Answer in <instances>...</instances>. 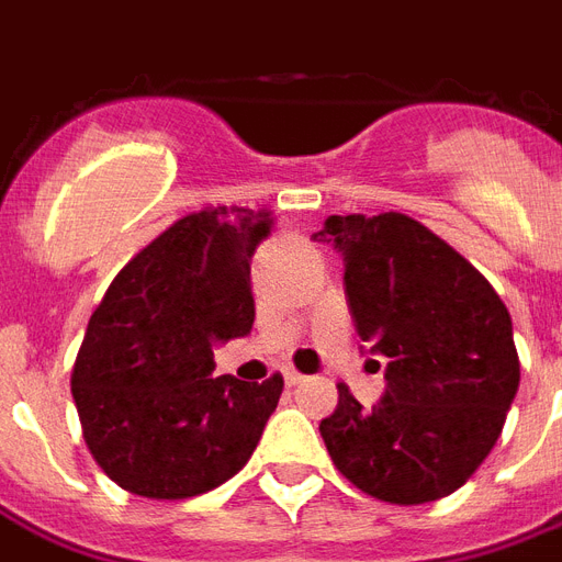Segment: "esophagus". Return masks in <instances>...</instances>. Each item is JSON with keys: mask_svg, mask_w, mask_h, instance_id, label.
<instances>
[{"mask_svg": "<svg viewBox=\"0 0 562 562\" xmlns=\"http://www.w3.org/2000/svg\"><path fill=\"white\" fill-rule=\"evenodd\" d=\"M303 382H306V375L297 373L294 368H285V384H289V387H297V384H303Z\"/></svg>", "mask_w": 562, "mask_h": 562, "instance_id": "obj_1", "label": "esophagus"}]
</instances>
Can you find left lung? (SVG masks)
<instances>
[{
  "label": "left lung",
  "mask_w": 562,
  "mask_h": 562,
  "mask_svg": "<svg viewBox=\"0 0 562 562\" xmlns=\"http://www.w3.org/2000/svg\"><path fill=\"white\" fill-rule=\"evenodd\" d=\"M312 238L341 250L356 333L387 361L373 408L338 384L321 423L329 458L379 502L449 496L496 446L519 391L507 306L479 268L402 212L329 215Z\"/></svg>",
  "instance_id": "1"
}]
</instances>
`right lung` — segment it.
<instances>
[{
    "label": "right lung",
    "instance_id": "obj_1",
    "mask_svg": "<svg viewBox=\"0 0 562 562\" xmlns=\"http://www.w3.org/2000/svg\"><path fill=\"white\" fill-rule=\"evenodd\" d=\"M271 212L206 206L143 247L110 282L83 333L72 400L104 475L180 502L233 479L277 408L282 375H215L212 344L250 333V256Z\"/></svg>",
    "mask_w": 562,
    "mask_h": 562
}]
</instances>
